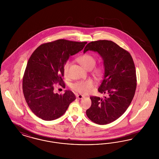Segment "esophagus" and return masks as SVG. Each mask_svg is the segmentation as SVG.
Listing matches in <instances>:
<instances>
[{"label": "esophagus", "mask_w": 159, "mask_h": 159, "mask_svg": "<svg viewBox=\"0 0 159 159\" xmlns=\"http://www.w3.org/2000/svg\"><path fill=\"white\" fill-rule=\"evenodd\" d=\"M76 97H77V98L79 99H83L84 97L83 96V95H76Z\"/></svg>", "instance_id": "34e87169"}]
</instances>
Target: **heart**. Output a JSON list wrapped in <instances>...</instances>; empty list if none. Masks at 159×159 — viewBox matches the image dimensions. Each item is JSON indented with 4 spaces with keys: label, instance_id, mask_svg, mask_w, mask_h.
Here are the masks:
<instances>
[{
    "label": "heart",
    "instance_id": "heart-1",
    "mask_svg": "<svg viewBox=\"0 0 159 159\" xmlns=\"http://www.w3.org/2000/svg\"><path fill=\"white\" fill-rule=\"evenodd\" d=\"M78 62L87 70H91L96 64V58L94 56L89 53H85L80 56L77 58ZM70 61H67L64 66V73L66 76L68 75V69L70 66ZM104 68L102 66H98L93 70V74L97 76H100L103 73ZM94 86V83L92 80H86L84 81H80L71 84V88L73 90L77 92L86 95L91 92Z\"/></svg>",
    "mask_w": 159,
    "mask_h": 159
}]
</instances>
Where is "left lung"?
Wrapping results in <instances>:
<instances>
[{
  "instance_id": "obj_1",
  "label": "left lung",
  "mask_w": 159,
  "mask_h": 159,
  "mask_svg": "<svg viewBox=\"0 0 159 159\" xmlns=\"http://www.w3.org/2000/svg\"><path fill=\"white\" fill-rule=\"evenodd\" d=\"M88 51L98 52L103 60L104 75L98 90L107 96L104 98L91 97L92 104L86 115L97 124H108L126 111L134 98L136 88L135 64L127 51L110 40L91 42L83 53Z\"/></svg>"
}]
</instances>
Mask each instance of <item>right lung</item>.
Returning a JSON list of instances; mask_svg holds the SVG:
<instances>
[{"instance_id": "obj_1", "label": "right lung", "mask_w": 159, "mask_h": 159, "mask_svg": "<svg viewBox=\"0 0 159 159\" xmlns=\"http://www.w3.org/2000/svg\"><path fill=\"white\" fill-rule=\"evenodd\" d=\"M86 43L59 39L39 46L31 54L23 76V93L31 110L39 118L51 121L60 117L76 99L69 90L63 95L55 93L53 86L63 83L64 64Z\"/></svg>"}]
</instances>
